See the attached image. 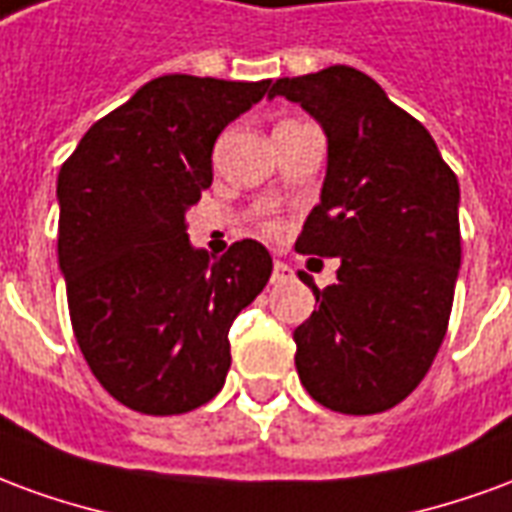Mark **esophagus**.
<instances>
[{
  "instance_id": "esophagus-1",
  "label": "esophagus",
  "mask_w": 512,
  "mask_h": 512,
  "mask_svg": "<svg viewBox=\"0 0 512 512\" xmlns=\"http://www.w3.org/2000/svg\"><path fill=\"white\" fill-rule=\"evenodd\" d=\"M290 279H293V268H290L288 263L277 260V263H274V271H271V285H285Z\"/></svg>"
}]
</instances>
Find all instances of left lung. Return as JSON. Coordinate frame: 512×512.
I'll return each instance as SVG.
<instances>
[{
	"label": "left lung",
	"instance_id": "1",
	"mask_svg": "<svg viewBox=\"0 0 512 512\" xmlns=\"http://www.w3.org/2000/svg\"><path fill=\"white\" fill-rule=\"evenodd\" d=\"M321 123L329 164L296 252L340 257L337 282L293 332L296 370L321 406L378 414L406 400L439 354L461 268L458 178L419 120L367 73L332 65L277 79Z\"/></svg>",
	"mask_w": 512,
	"mask_h": 512
}]
</instances>
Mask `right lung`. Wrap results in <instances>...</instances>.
I'll return each mask as SVG.
<instances>
[{"label":"right lung","mask_w":512,"mask_h":512,"mask_svg":"<svg viewBox=\"0 0 512 512\" xmlns=\"http://www.w3.org/2000/svg\"><path fill=\"white\" fill-rule=\"evenodd\" d=\"M268 90L271 79L158 76L62 164L57 255L73 334L93 376L134 411L186 414L219 395L227 332L271 277L252 238L211 260L186 233L213 180L216 136Z\"/></svg>","instance_id":"right-lung-1"}]
</instances>
